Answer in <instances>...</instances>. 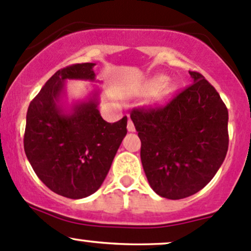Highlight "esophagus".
<instances>
[{"mask_svg":"<svg viewBox=\"0 0 251 251\" xmlns=\"http://www.w3.org/2000/svg\"><path fill=\"white\" fill-rule=\"evenodd\" d=\"M127 130L130 132L136 131V127H134V125H133V123H132L131 118H128V121H127Z\"/></svg>","mask_w":251,"mask_h":251,"instance_id":"obj_1","label":"esophagus"}]
</instances>
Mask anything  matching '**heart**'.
Wrapping results in <instances>:
<instances>
[{
    "mask_svg": "<svg viewBox=\"0 0 251 251\" xmlns=\"http://www.w3.org/2000/svg\"><path fill=\"white\" fill-rule=\"evenodd\" d=\"M166 85H167V78H164V77H157V78L150 82V84H149V90L152 93H157L159 92V90L163 89Z\"/></svg>",
    "mask_w": 251,
    "mask_h": 251,
    "instance_id": "obj_1",
    "label": "heart"
}]
</instances>
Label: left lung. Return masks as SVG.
<instances>
[{"label":"left lung","mask_w":251,"mask_h":251,"mask_svg":"<svg viewBox=\"0 0 251 251\" xmlns=\"http://www.w3.org/2000/svg\"><path fill=\"white\" fill-rule=\"evenodd\" d=\"M189 75L193 83L166 106L131 112L149 183L172 200L191 197L210 182L228 147L226 106L201 74Z\"/></svg>","instance_id":"1"}]
</instances>
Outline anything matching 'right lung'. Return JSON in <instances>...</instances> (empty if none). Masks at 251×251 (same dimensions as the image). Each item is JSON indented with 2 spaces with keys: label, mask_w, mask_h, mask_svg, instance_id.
I'll use <instances>...</instances> for the list:
<instances>
[{
  "label": "right lung",
  "mask_w": 251,
  "mask_h": 251,
  "mask_svg": "<svg viewBox=\"0 0 251 251\" xmlns=\"http://www.w3.org/2000/svg\"><path fill=\"white\" fill-rule=\"evenodd\" d=\"M94 63L73 64L57 71L31 101L24 148L29 163L52 192L82 199L102 184L127 133V117L107 123L98 109V93L64 113L58 102L67 79L95 81Z\"/></svg>",
  "instance_id": "1"
}]
</instances>
